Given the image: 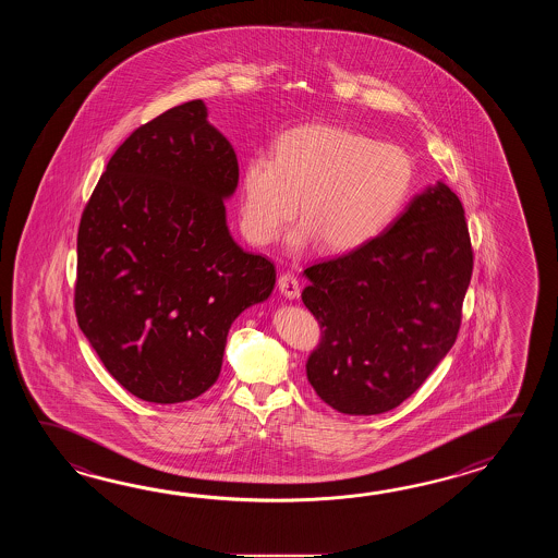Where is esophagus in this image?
<instances>
[{
    "instance_id": "1",
    "label": "esophagus",
    "mask_w": 558,
    "mask_h": 558,
    "mask_svg": "<svg viewBox=\"0 0 558 558\" xmlns=\"http://www.w3.org/2000/svg\"><path fill=\"white\" fill-rule=\"evenodd\" d=\"M277 287H279V291H281L287 299H296L299 293H301L299 281H296L295 275L291 274V271H283V274L279 275Z\"/></svg>"
}]
</instances>
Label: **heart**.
<instances>
[{"instance_id": "obj_1", "label": "heart", "mask_w": 558, "mask_h": 558, "mask_svg": "<svg viewBox=\"0 0 558 558\" xmlns=\"http://www.w3.org/2000/svg\"><path fill=\"white\" fill-rule=\"evenodd\" d=\"M413 185L403 147L375 142L341 125L307 123L281 133L274 154H255L241 171V229L269 245L296 214L293 250L320 239L332 253L359 250L377 238Z\"/></svg>"}]
</instances>
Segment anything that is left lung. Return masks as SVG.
Segmentation results:
<instances>
[{"label":"left lung","mask_w":558,"mask_h":558,"mask_svg":"<svg viewBox=\"0 0 558 558\" xmlns=\"http://www.w3.org/2000/svg\"><path fill=\"white\" fill-rule=\"evenodd\" d=\"M473 275L463 203L445 183L416 195L379 238L305 269L319 320L307 379L344 415L403 403L451 351Z\"/></svg>","instance_id":"left-lung-1"}]
</instances>
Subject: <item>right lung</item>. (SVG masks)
<instances>
[{
    "instance_id": "right-lung-1",
    "label": "right lung",
    "mask_w": 558,
    "mask_h": 558,
    "mask_svg": "<svg viewBox=\"0 0 558 558\" xmlns=\"http://www.w3.org/2000/svg\"><path fill=\"white\" fill-rule=\"evenodd\" d=\"M238 181V155L195 99L133 131L85 205L75 317L109 375L147 403L207 391L231 323L274 291V263L227 229Z\"/></svg>"
}]
</instances>
